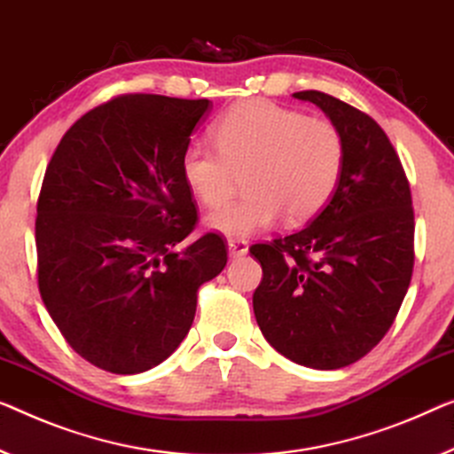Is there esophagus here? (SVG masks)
Masks as SVG:
<instances>
[{
	"label": "esophagus",
	"mask_w": 454,
	"mask_h": 454,
	"mask_svg": "<svg viewBox=\"0 0 454 454\" xmlns=\"http://www.w3.org/2000/svg\"><path fill=\"white\" fill-rule=\"evenodd\" d=\"M228 253H230V256H232V259H236V256H245L248 253L247 240L230 239L228 240Z\"/></svg>",
	"instance_id": "obj_1"
}]
</instances>
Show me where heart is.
<instances>
[{"label": "heart", "mask_w": 454, "mask_h": 454, "mask_svg": "<svg viewBox=\"0 0 454 454\" xmlns=\"http://www.w3.org/2000/svg\"><path fill=\"white\" fill-rule=\"evenodd\" d=\"M212 137L215 148L185 146L181 177L207 207L224 204L245 177L247 193L206 218L209 230L230 239H247L283 212L289 222L312 218L340 184L347 145L326 118L248 99L220 116Z\"/></svg>", "instance_id": "heart-1"}]
</instances>
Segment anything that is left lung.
I'll use <instances>...</instances> for the list:
<instances>
[{
  "mask_svg": "<svg viewBox=\"0 0 454 454\" xmlns=\"http://www.w3.org/2000/svg\"><path fill=\"white\" fill-rule=\"evenodd\" d=\"M334 121L347 145L333 200L303 230L253 245L262 279L254 317L277 353L312 369H340L387 334L414 269V207L387 134L356 107L297 91Z\"/></svg>",
  "mask_w": 454,
  "mask_h": 454,
  "instance_id": "8db88e82",
  "label": "left lung"
}]
</instances>
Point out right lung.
I'll list each match as a JSON object with an SVG mask.
<instances>
[{
    "mask_svg": "<svg viewBox=\"0 0 454 454\" xmlns=\"http://www.w3.org/2000/svg\"><path fill=\"white\" fill-rule=\"evenodd\" d=\"M209 99L128 93L81 116L46 167L36 206L38 289L71 348L96 367H157L193 324L198 289L226 267L198 224L181 154Z\"/></svg>",
    "mask_w": 454,
    "mask_h": 454,
    "instance_id": "obj_1",
    "label": "right lung"
}]
</instances>
